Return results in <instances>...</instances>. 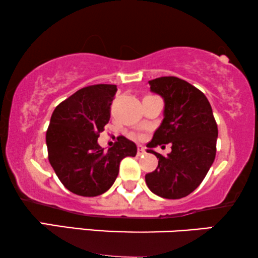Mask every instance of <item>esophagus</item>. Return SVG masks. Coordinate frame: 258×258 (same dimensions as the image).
<instances>
[{"label":"esophagus","instance_id":"1","mask_svg":"<svg viewBox=\"0 0 258 258\" xmlns=\"http://www.w3.org/2000/svg\"><path fill=\"white\" fill-rule=\"evenodd\" d=\"M144 153H146V148H144L143 146H139V147H137V154H139V155H143Z\"/></svg>","mask_w":258,"mask_h":258}]
</instances>
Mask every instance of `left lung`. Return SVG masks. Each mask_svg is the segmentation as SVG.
<instances>
[{"instance_id":"obj_1","label":"left lung","mask_w":258,"mask_h":258,"mask_svg":"<svg viewBox=\"0 0 258 258\" xmlns=\"http://www.w3.org/2000/svg\"><path fill=\"white\" fill-rule=\"evenodd\" d=\"M149 86L163 98L164 118L147 144V151L158 158V165L146 175V183L155 195L178 200L202 183L214 163L217 124L206 95L186 81L164 76L149 81ZM168 143H172L168 157L152 150Z\"/></svg>"}]
</instances>
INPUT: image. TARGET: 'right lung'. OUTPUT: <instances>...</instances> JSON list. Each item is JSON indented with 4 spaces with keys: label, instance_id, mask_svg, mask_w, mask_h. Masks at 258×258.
<instances>
[{
    "label": "right lung",
    "instance_id": "right-lung-1",
    "mask_svg": "<svg viewBox=\"0 0 258 258\" xmlns=\"http://www.w3.org/2000/svg\"><path fill=\"white\" fill-rule=\"evenodd\" d=\"M116 91L115 84L82 88L51 115L45 135L49 162L62 184L76 195H102L114 184L123 158L136 156V144L124 136L108 151L97 143L110 119Z\"/></svg>",
    "mask_w": 258,
    "mask_h": 258
}]
</instances>
